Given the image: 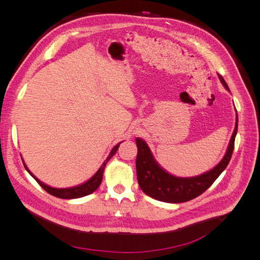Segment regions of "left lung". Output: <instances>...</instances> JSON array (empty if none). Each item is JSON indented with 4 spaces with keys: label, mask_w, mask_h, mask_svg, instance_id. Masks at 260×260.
I'll return each instance as SVG.
<instances>
[{
    "label": "left lung",
    "mask_w": 260,
    "mask_h": 260,
    "mask_svg": "<svg viewBox=\"0 0 260 260\" xmlns=\"http://www.w3.org/2000/svg\"><path fill=\"white\" fill-rule=\"evenodd\" d=\"M218 76L224 88L230 91L222 76ZM237 132L238 114L233 135L222 160L210 171L192 178H179L171 176L165 171L154 159L147 144L142 139L137 138L136 142L138 146V155L136 167L138 182L141 190L149 198L166 203H184L198 198L215 182L216 179L226 168L232 157Z\"/></svg>",
    "instance_id": "left-lung-1"
}]
</instances>
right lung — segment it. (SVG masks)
<instances>
[{
    "mask_svg": "<svg viewBox=\"0 0 260 260\" xmlns=\"http://www.w3.org/2000/svg\"><path fill=\"white\" fill-rule=\"evenodd\" d=\"M118 147H119V144H117L113 149L112 152L109 153L108 157L106 158V160L103 162V165H102L101 168L96 171V174L94 175L90 180L86 181V182H84L83 184L81 185H78V186H75V187H67V188H55V187H51L49 185H46L44 183H42L40 180L37 179L31 172L29 171V169L27 168V166L25 165V162H23V166H25L26 170L29 172V174L35 178V180L37 181V182L41 185V187H43L44 190L50 193L51 195L53 196H56V198H59V199H67V200H72V199H79V198H83V196L85 195H89L91 193H93L94 191L96 190V188L100 186L101 182H102V179H103V172H104V168L106 166V164L108 162V160L112 158V157L115 155V153L117 152Z\"/></svg>",
    "mask_w": 260,
    "mask_h": 260,
    "instance_id": "1",
    "label": "right lung"
}]
</instances>
